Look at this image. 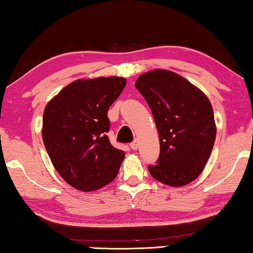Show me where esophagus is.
I'll return each mask as SVG.
<instances>
[{"instance_id": "34e87169", "label": "esophagus", "mask_w": 253, "mask_h": 253, "mask_svg": "<svg viewBox=\"0 0 253 253\" xmlns=\"http://www.w3.org/2000/svg\"><path fill=\"white\" fill-rule=\"evenodd\" d=\"M138 145H139L138 140H134V142L130 143V148L132 149V151H136V149L138 148Z\"/></svg>"}]
</instances>
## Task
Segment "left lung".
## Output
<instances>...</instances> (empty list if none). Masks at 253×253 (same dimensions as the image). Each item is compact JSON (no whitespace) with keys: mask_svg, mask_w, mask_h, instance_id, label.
Masks as SVG:
<instances>
[{"mask_svg":"<svg viewBox=\"0 0 253 253\" xmlns=\"http://www.w3.org/2000/svg\"><path fill=\"white\" fill-rule=\"evenodd\" d=\"M135 87L152 110L161 153L152 176L183 186L202 173L215 142L216 128L208 97L175 72L157 69L138 77Z\"/></svg>","mask_w":253,"mask_h":253,"instance_id":"8db88e82","label":"left lung"}]
</instances>
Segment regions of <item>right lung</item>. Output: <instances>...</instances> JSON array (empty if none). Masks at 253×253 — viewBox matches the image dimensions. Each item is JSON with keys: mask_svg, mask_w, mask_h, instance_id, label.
<instances>
[{"mask_svg": "<svg viewBox=\"0 0 253 253\" xmlns=\"http://www.w3.org/2000/svg\"><path fill=\"white\" fill-rule=\"evenodd\" d=\"M125 85L122 77L76 80L45 107V149L57 172L77 190H99L117 176L125 152L115 148L106 135L107 113Z\"/></svg>", "mask_w": 253, "mask_h": 253, "instance_id": "right-lung-1", "label": "right lung"}]
</instances>
